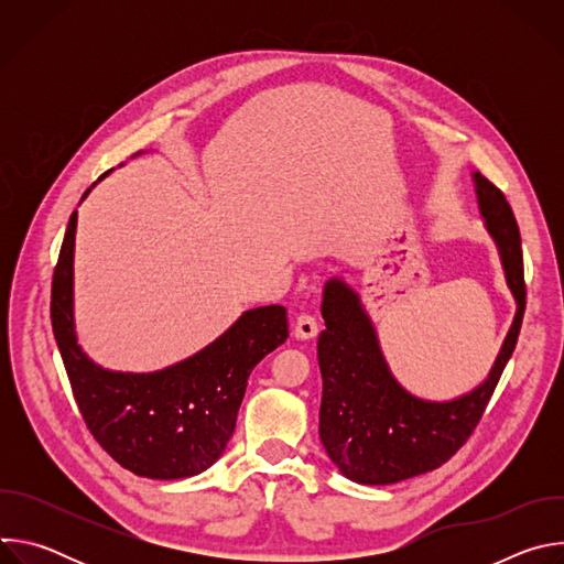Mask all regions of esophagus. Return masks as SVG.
<instances>
[{
	"instance_id": "34e87169",
	"label": "esophagus",
	"mask_w": 564,
	"mask_h": 564,
	"mask_svg": "<svg viewBox=\"0 0 564 564\" xmlns=\"http://www.w3.org/2000/svg\"><path fill=\"white\" fill-rule=\"evenodd\" d=\"M318 335V321L312 314H299L296 324H294V337L305 341V339H314Z\"/></svg>"
}]
</instances>
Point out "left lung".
I'll use <instances>...</instances> for the list:
<instances>
[{
  "label": "left lung",
  "instance_id": "left-lung-1",
  "mask_svg": "<svg viewBox=\"0 0 564 564\" xmlns=\"http://www.w3.org/2000/svg\"><path fill=\"white\" fill-rule=\"evenodd\" d=\"M473 183L518 310L489 377L470 392L448 401H429L409 392L390 372L359 294L341 279L326 283L321 305L326 330L316 346L324 377L318 437L335 466L359 485H394L451 459L485 415L516 350L527 305L520 229L494 183L477 172Z\"/></svg>",
  "mask_w": 564,
  "mask_h": 564
}]
</instances>
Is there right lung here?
I'll return each instance as SVG.
<instances>
[{
  "label": "right lung",
  "instance_id": "add662e5",
  "mask_svg": "<svg viewBox=\"0 0 564 564\" xmlns=\"http://www.w3.org/2000/svg\"><path fill=\"white\" fill-rule=\"evenodd\" d=\"M75 227L77 212L68 218L53 274L51 324L87 429L120 466L135 475L183 479L203 473L223 455L234 433L250 372L285 344V307L265 305L243 312L216 341L163 370H107L77 344Z\"/></svg>",
  "mask_w": 564,
  "mask_h": 564
}]
</instances>
